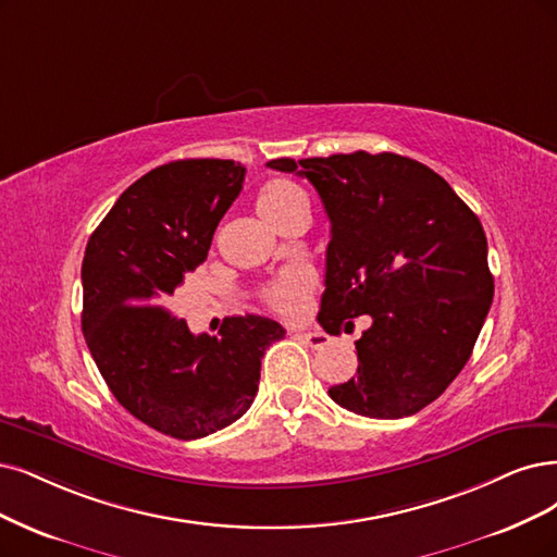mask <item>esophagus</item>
I'll use <instances>...</instances> for the list:
<instances>
[{
    "mask_svg": "<svg viewBox=\"0 0 557 557\" xmlns=\"http://www.w3.org/2000/svg\"><path fill=\"white\" fill-rule=\"evenodd\" d=\"M298 337H300L305 344H310L312 348H323V346L331 344V337H327V335L321 333V331H300Z\"/></svg>",
    "mask_w": 557,
    "mask_h": 557,
    "instance_id": "1",
    "label": "esophagus"
}]
</instances>
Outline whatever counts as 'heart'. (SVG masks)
I'll list each match as a JSON object with an SVG mask.
<instances>
[{"instance_id":"obj_1","label":"heart","mask_w":557,"mask_h":557,"mask_svg":"<svg viewBox=\"0 0 557 557\" xmlns=\"http://www.w3.org/2000/svg\"><path fill=\"white\" fill-rule=\"evenodd\" d=\"M300 206H305L302 193L292 181L282 178L265 183L257 199V209L261 218L271 226H275V230L284 222V218H289L296 209H300ZM312 294L314 277L310 271H305V268H289V271H284L282 275H277L263 286L265 305L271 307L273 312L289 319L305 314Z\"/></svg>"}]
</instances>
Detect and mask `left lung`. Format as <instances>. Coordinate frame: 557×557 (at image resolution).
Segmentation results:
<instances>
[{
    "instance_id": "obj_1",
    "label": "left lung",
    "mask_w": 557,
    "mask_h": 557,
    "mask_svg": "<svg viewBox=\"0 0 557 557\" xmlns=\"http://www.w3.org/2000/svg\"><path fill=\"white\" fill-rule=\"evenodd\" d=\"M310 181L331 220L319 323L354 331L358 374L327 395L364 418L416 416L459 376L488 314L482 222L426 164L397 153L277 158Z\"/></svg>"
}]
</instances>
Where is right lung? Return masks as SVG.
<instances>
[{"label":"right lung","mask_w":557,"mask_h":557,"mask_svg":"<svg viewBox=\"0 0 557 557\" xmlns=\"http://www.w3.org/2000/svg\"><path fill=\"white\" fill-rule=\"evenodd\" d=\"M234 160H174L137 178L87 243L82 331L116 401L164 436L203 438L252 406L265 348L284 327L226 319L220 337L193 335L168 307L183 275L209 255L243 190Z\"/></svg>","instance_id":"obj_1"}]
</instances>
